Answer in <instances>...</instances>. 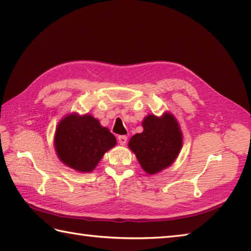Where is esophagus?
Listing matches in <instances>:
<instances>
[{
    "label": "esophagus",
    "instance_id": "esophagus-1",
    "mask_svg": "<svg viewBox=\"0 0 251 251\" xmlns=\"http://www.w3.org/2000/svg\"><path fill=\"white\" fill-rule=\"evenodd\" d=\"M117 140H119L120 145L125 146L126 142H127V137L126 136H119V137H117Z\"/></svg>",
    "mask_w": 251,
    "mask_h": 251
}]
</instances>
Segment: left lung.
Returning <instances> with one entry per match:
<instances>
[{"label": "left lung", "mask_w": 251, "mask_h": 251, "mask_svg": "<svg viewBox=\"0 0 251 251\" xmlns=\"http://www.w3.org/2000/svg\"><path fill=\"white\" fill-rule=\"evenodd\" d=\"M142 127V132L130 138L128 147L142 169L149 175H155L174 164L182 148L183 135L170 112H164L162 116L147 115Z\"/></svg>", "instance_id": "left-lung-1"}]
</instances>
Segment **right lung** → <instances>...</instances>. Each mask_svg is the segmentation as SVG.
<instances>
[{"mask_svg":"<svg viewBox=\"0 0 251 251\" xmlns=\"http://www.w3.org/2000/svg\"><path fill=\"white\" fill-rule=\"evenodd\" d=\"M115 145L114 135L88 113L67 114L55 131L54 147L58 158L79 173L93 172L104 153Z\"/></svg>","mask_w":251,"mask_h":251,"instance_id":"1","label":"right lung"}]
</instances>
